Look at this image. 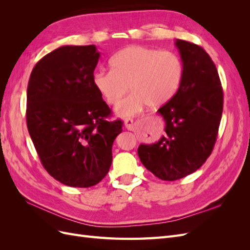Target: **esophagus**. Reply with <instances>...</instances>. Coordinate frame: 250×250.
Segmentation results:
<instances>
[{
	"label": "esophagus",
	"mask_w": 250,
	"mask_h": 250,
	"mask_svg": "<svg viewBox=\"0 0 250 250\" xmlns=\"http://www.w3.org/2000/svg\"><path fill=\"white\" fill-rule=\"evenodd\" d=\"M125 127L127 128L128 130H133L134 129V125H133V120L132 119H126L124 121Z\"/></svg>",
	"instance_id": "34e87169"
}]
</instances>
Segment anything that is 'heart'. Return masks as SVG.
Segmentation results:
<instances>
[{
    "instance_id": "obj_1",
    "label": "heart",
    "mask_w": 250,
    "mask_h": 250,
    "mask_svg": "<svg viewBox=\"0 0 250 250\" xmlns=\"http://www.w3.org/2000/svg\"><path fill=\"white\" fill-rule=\"evenodd\" d=\"M111 70L98 71L93 83L108 105L116 106L128 86L131 94L120 104L117 113L132 117L148 104L157 107L176 95L184 78V62L174 52L146 46H128L110 59Z\"/></svg>"
}]
</instances>
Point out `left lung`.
Segmentation results:
<instances>
[{
    "label": "left lung",
    "mask_w": 250,
    "mask_h": 250,
    "mask_svg": "<svg viewBox=\"0 0 250 250\" xmlns=\"http://www.w3.org/2000/svg\"><path fill=\"white\" fill-rule=\"evenodd\" d=\"M184 78L176 95L158 109L166 122L157 143L141 144L146 169L162 180H177L198 170L214 149L223 111V89L216 65L198 44L176 40Z\"/></svg>",
    "instance_id": "8db88e82"
}]
</instances>
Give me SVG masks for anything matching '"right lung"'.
<instances>
[{"label":"right lung","mask_w":250,"mask_h":250,"mask_svg":"<svg viewBox=\"0 0 250 250\" xmlns=\"http://www.w3.org/2000/svg\"><path fill=\"white\" fill-rule=\"evenodd\" d=\"M96 46H63L43 56L30 75L27 127L43 168L60 183L89 188L106 176L121 120L93 83Z\"/></svg>","instance_id":"obj_1"}]
</instances>
